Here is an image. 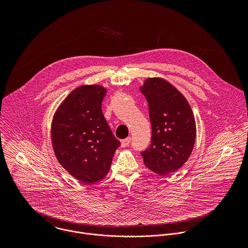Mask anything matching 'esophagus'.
Here are the masks:
<instances>
[{"instance_id": "esophagus-1", "label": "esophagus", "mask_w": 248, "mask_h": 248, "mask_svg": "<svg viewBox=\"0 0 248 248\" xmlns=\"http://www.w3.org/2000/svg\"><path fill=\"white\" fill-rule=\"evenodd\" d=\"M130 142H131V138H127V139L123 140L121 141V147H127V146H129Z\"/></svg>"}]
</instances>
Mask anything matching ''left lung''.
<instances>
[{
    "label": "left lung",
    "mask_w": 248,
    "mask_h": 248,
    "mask_svg": "<svg viewBox=\"0 0 248 248\" xmlns=\"http://www.w3.org/2000/svg\"><path fill=\"white\" fill-rule=\"evenodd\" d=\"M152 125L150 146L141 152L144 164L158 175L178 170L196 140V121L186 98L168 81L148 78L140 88Z\"/></svg>",
    "instance_id": "obj_1"
}]
</instances>
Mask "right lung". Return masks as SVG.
<instances>
[{
    "instance_id": "right-lung-1",
    "label": "right lung",
    "mask_w": 248,
    "mask_h": 248,
    "mask_svg": "<svg viewBox=\"0 0 248 248\" xmlns=\"http://www.w3.org/2000/svg\"><path fill=\"white\" fill-rule=\"evenodd\" d=\"M106 93L99 85L81 86L68 95L52 119L54 154L63 168L84 183L106 177L120 145L102 112Z\"/></svg>"
}]
</instances>
